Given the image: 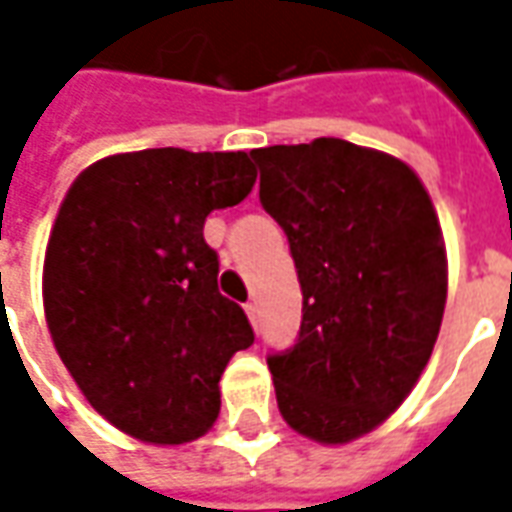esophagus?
Listing matches in <instances>:
<instances>
[{"instance_id": "34e87169", "label": "esophagus", "mask_w": 512, "mask_h": 512, "mask_svg": "<svg viewBox=\"0 0 512 512\" xmlns=\"http://www.w3.org/2000/svg\"><path fill=\"white\" fill-rule=\"evenodd\" d=\"M244 310H246V315H249V321H252V326H257V304H255V301H249Z\"/></svg>"}]
</instances>
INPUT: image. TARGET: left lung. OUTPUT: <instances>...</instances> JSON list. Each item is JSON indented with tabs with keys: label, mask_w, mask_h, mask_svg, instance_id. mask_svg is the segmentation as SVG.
Listing matches in <instances>:
<instances>
[{
	"label": "left lung",
	"mask_w": 512,
	"mask_h": 512,
	"mask_svg": "<svg viewBox=\"0 0 512 512\" xmlns=\"http://www.w3.org/2000/svg\"><path fill=\"white\" fill-rule=\"evenodd\" d=\"M249 156L304 296L296 345L268 356L277 406L307 439H359L406 400L439 337L447 255L433 202L400 158L334 136Z\"/></svg>",
	"instance_id": "obj_1"
}]
</instances>
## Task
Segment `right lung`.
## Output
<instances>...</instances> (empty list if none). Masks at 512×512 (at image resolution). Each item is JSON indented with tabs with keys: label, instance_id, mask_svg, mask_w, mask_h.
<instances>
[{
	"label": "right lung",
	"instance_id": "right-lung-1",
	"mask_svg": "<svg viewBox=\"0 0 512 512\" xmlns=\"http://www.w3.org/2000/svg\"><path fill=\"white\" fill-rule=\"evenodd\" d=\"M255 180L241 150L153 147L95 161L62 200L43 263L51 340L90 406L134 439L202 436L230 356L255 343L202 235Z\"/></svg>",
	"mask_w": 512,
	"mask_h": 512
}]
</instances>
